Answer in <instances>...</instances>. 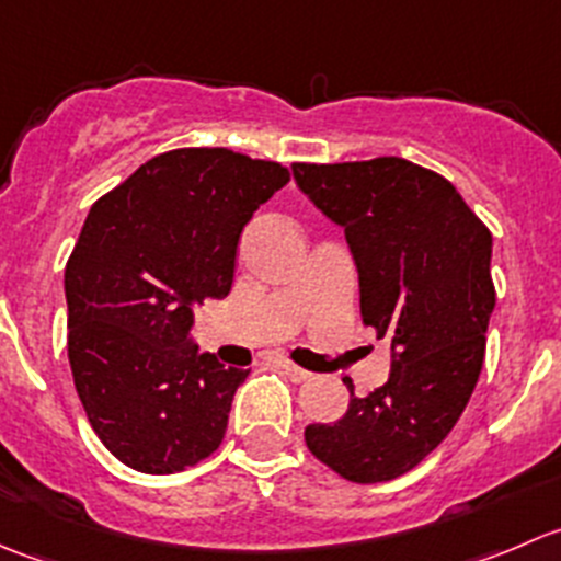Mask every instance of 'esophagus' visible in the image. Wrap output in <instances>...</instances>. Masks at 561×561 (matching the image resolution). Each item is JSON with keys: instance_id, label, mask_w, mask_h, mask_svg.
Segmentation results:
<instances>
[{"instance_id": "obj_1", "label": "esophagus", "mask_w": 561, "mask_h": 561, "mask_svg": "<svg viewBox=\"0 0 561 561\" xmlns=\"http://www.w3.org/2000/svg\"><path fill=\"white\" fill-rule=\"evenodd\" d=\"M279 366H282V371H285V375L290 377L293 382H307L309 377H312V371L301 369V366H296V364H293V360H287V358H282Z\"/></svg>"}]
</instances>
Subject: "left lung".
<instances>
[{"instance_id":"1","label":"left lung","mask_w":561,"mask_h":561,"mask_svg":"<svg viewBox=\"0 0 561 561\" xmlns=\"http://www.w3.org/2000/svg\"><path fill=\"white\" fill-rule=\"evenodd\" d=\"M309 201L344 228L358 265L360 317L390 339V377L350 390L339 421L307 448L353 483H386L423 461L461 417L494 312L491 233L456 186L401 157L293 165Z\"/></svg>"}]
</instances>
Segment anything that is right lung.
<instances>
[{"instance_id":"add662e5","label":"right lung","mask_w":561,"mask_h":561,"mask_svg":"<svg viewBox=\"0 0 561 561\" xmlns=\"http://www.w3.org/2000/svg\"><path fill=\"white\" fill-rule=\"evenodd\" d=\"M290 181L279 162L173 149L100 197L65 268L67 355L94 434L127 467L208 458L249 369L190 342L192 307L225 298L252 214Z\"/></svg>"}]
</instances>
